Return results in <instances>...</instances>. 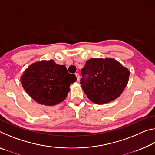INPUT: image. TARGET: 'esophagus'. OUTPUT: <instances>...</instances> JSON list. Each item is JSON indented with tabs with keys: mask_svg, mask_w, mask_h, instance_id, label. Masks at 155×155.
I'll use <instances>...</instances> for the list:
<instances>
[{
	"mask_svg": "<svg viewBox=\"0 0 155 155\" xmlns=\"http://www.w3.org/2000/svg\"><path fill=\"white\" fill-rule=\"evenodd\" d=\"M75 75H76V77H77V81H79V79H80V75H79V74H78V73H76Z\"/></svg>",
	"mask_w": 155,
	"mask_h": 155,
	"instance_id": "esophagus-1",
	"label": "esophagus"
}]
</instances>
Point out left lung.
I'll return each instance as SVG.
<instances>
[{
	"instance_id": "left-lung-1",
	"label": "left lung",
	"mask_w": 155,
	"mask_h": 155,
	"mask_svg": "<svg viewBox=\"0 0 155 155\" xmlns=\"http://www.w3.org/2000/svg\"><path fill=\"white\" fill-rule=\"evenodd\" d=\"M80 83L93 103L105 104L120 96L127 86L130 72L114 59H90L81 70Z\"/></svg>"
}]
</instances>
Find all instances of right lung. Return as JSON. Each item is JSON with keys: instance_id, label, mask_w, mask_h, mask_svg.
I'll return each instance as SVG.
<instances>
[{"instance_id": "add662e5", "label": "right lung", "mask_w": 155, "mask_h": 155, "mask_svg": "<svg viewBox=\"0 0 155 155\" xmlns=\"http://www.w3.org/2000/svg\"><path fill=\"white\" fill-rule=\"evenodd\" d=\"M77 77L69 74L64 65L53 60L37 62L28 66L21 77L22 87L34 101L52 106L66 98L70 85Z\"/></svg>"}]
</instances>
